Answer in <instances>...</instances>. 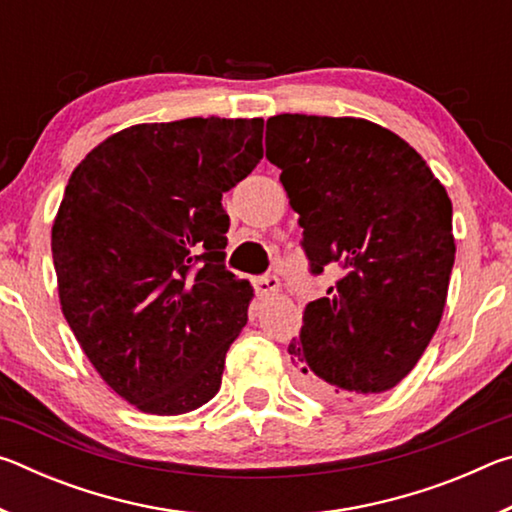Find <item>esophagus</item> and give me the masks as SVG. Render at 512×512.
<instances>
[{
    "mask_svg": "<svg viewBox=\"0 0 512 512\" xmlns=\"http://www.w3.org/2000/svg\"><path fill=\"white\" fill-rule=\"evenodd\" d=\"M255 284V291L259 296L266 298V296H273V293L280 289V280H277L275 275H262V277H255L253 280Z\"/></svg>",
    "mask_w": 512,
    "mask_h": 512,
    "instance_id": "obj_1",
    "label": "esophagus"
}]
</instances>
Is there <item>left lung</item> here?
Wrapping results in <instances>:
<instances>
[{
  "label": "left lung",
  "mask_w": 512,
  "mask_h": 512,
  "mask_svg": "<svg viewBox=\"0 0 512 512\" xmlns=\"http://www.w3.org/2000/svg\"><path fill=\"white\" fill-rule=\"evenodd\" d=\"M266 158L300 214L311 271L341 273L289 343L300 388L323 402L391 391L445 311L456 257L447 189L409 142L361 117H271Z\"/></svg>",
  "instance_id": "left-lung-1"
}]
</instances>
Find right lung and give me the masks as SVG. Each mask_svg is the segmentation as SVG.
Listing matches in <instances>:
<instances>
[{
	"mask_svg": "<svg viewBox=\"0 0 512 512\" xmlns=\"http://www.w3.org/2000/svg\"><path fill=\"white\" fill-rule=\"evenodd\" d=\"M264 119L137 124L85 155L51 228L58 300L101 379L180 415L219 393L253 287L225 271L223 192L262 160Z\"/></svg>",
	"mask_w": 512,
	"mask_h": 512,
	"instance_id": "right-lung-1",
	"label": "right lung"
}]
</instances>
